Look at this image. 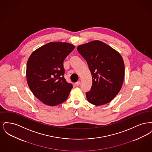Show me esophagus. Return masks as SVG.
Masks as SVG:
<instances>
[{
  "instance_id": "esophagus-1",
  "label": "esophagus",
  "mask_w": 152,
  "mask_h": 152,
  "mask_svg": "<svg viewBox=\"0 0 152 152\" xmlns=\"http://www.w3.org/2000/svg\"><path fill=\"white\" fill-rule=\"evenodd\" d=\"M80 81H77L76 83H75V85H76V86H79L80 85Z\"/></svg>"
}]
</instances>
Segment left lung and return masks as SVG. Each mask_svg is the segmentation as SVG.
<instances>
[{
  "mask_svg": "<svg viewBox=\"0 0 152 152\" xmlns=\"http://www.w3.org/2000/svg\"><path fill=\"white\" fill-rule=\"evenodd\" d=\"M77 51L86 60L92 77L87 100L96 106L112 101L120 91L124 79L125 65L117 51L100 40L79 45Z\"/></svg>",
  "mask_w": 152,
  "mask_h": 152,
  "instance_id": "8db88e82",
  "label": "left lung"
}]
</instances>
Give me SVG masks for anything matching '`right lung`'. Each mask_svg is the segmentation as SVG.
I'll list each match as a JSON object with an SVG mask.
<instances>
[{"label": "right lung", "mask_w": 152, "mask_h": 152, "mask_svg": "<svg viewBox=\"0 0 152 152\" xmlns=\"http://www.w3.org/2000/svg\"><path fill=\"white\" fill-rule=\"evenodd\" d=\"M75 45L50 42L34 51L26 69L27 84L34 95L43 104L56 106L67 99L72 85L66 82L63 61Z\"/></svg>", "instance_id": "1"}]
</instances>
